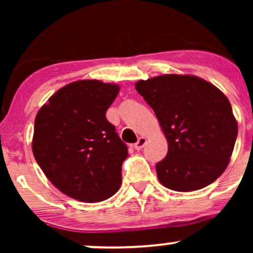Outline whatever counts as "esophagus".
<instances>
[{"label": "esophagus", "mask_w": 253, "mask_h": 253, "mask_svg": "<svg viewBox=\"0 0 253 253\" xmlns=\"http://www.w3.org/2000/svg\"><path fill=\"white\" fill-rule=\"evenodd\" d=\"M145 144H146V138H144V136H140V138L138 139V141H136V143L134 144V149L136 151L141 150L145 146Z\"/></svg>", "instance_id": "esophagus-1"}]
</instances>
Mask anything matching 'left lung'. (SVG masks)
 <instances>
[{"mask_svg": "<svg viewBox=\"0 0 253 253\" xmlns=\"http://www.w3.org/2000/svg\"><path fill=\"white\" fill-rule=\"evenodd\" d=\"M135 89L153 109L168 153L156 165L164 187L193 191L225 171L238 135L228 98L213 84L190 75H163L139 81Z\"/></svg>", "mask_w": 253, "mask_h": 253, "instance_id": "left-lung-1", "label": "left lung"}]
</instances>
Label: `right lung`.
Returning <instances> with one entry per match:
<instances>
[{
    "instance_id": "1",
    "label": "right lung",
    "mask_w": 253,
    "mask_h": 253,
    "mask_svg": "<svg viewBox=\"0 0 253 253\" xmlns=\"http://www.w3.org/2000/svg\"><path fill=\"white\" fill-rule=\"evenodd\" d=\"M119 90L96 80L72 82L36 117L32 150L37 163L54 187L78 201H103L121 185L128 149L106 118Z\"/></svg>"
}]
</instances>
